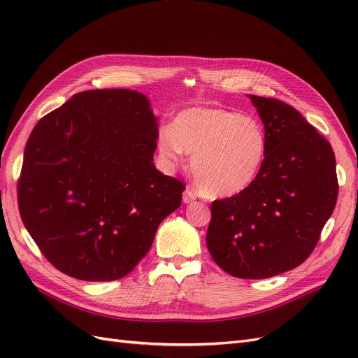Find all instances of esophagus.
Segmentation results:
<instances>
[{
	"instance_id": "34e87169",
	"label": "esophagus",
	"mask_w": 358,
	"mask_h": 358,
	"mask_svg": "<svg viewBox=\"0 0 358 358\" xmlns=\"http://www.w3.org/2000/svg\"><path fill=\"white\" fill-rule=\"evenodd\" d=\"M182 200H183V203L188 204V203H191V201L196 200V194H194V191H192L191 188H187L185 191H183V197H182Z\"/></svg>"
}]
</instances>
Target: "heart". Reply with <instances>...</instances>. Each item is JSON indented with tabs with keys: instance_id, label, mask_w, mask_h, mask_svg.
I'll return each instance as SVG.
<instances>
[{
	"instance_id": "b5f03b06",
	"label": "heart",
	"mask_w": 358,
	"mask_h": 358,
	"mask_svg": "<svg viewBox=\"0 0 358 358\" xmlns=\"http://www.w3.org/2000/svg\"><path fill=\"white\" fill-rule=\"evenodd\" d=\"M267 134L254 117L222 107H189L171 127L158 133V152L179 164L192 155L191 170L199 189L210 199L246 191L262 173L267 157Z\"/></svg>"
}]
</instances>
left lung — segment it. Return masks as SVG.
<instances>
[{"label": "left lung", "mask_w": 358, "mask_h": 358, "mask_svg": "<svg viewBox=\"0 0 358 358\" xmlns=\"http://www.w3.org/2000/svg\"><path fill=\"white\" fill-rule=\"evenodd\" d=\"M264 124L267 157L246 191L212 203L206 243L224 272L264 279L312 254L338 200L330 143L294 107L249 95Z\"/></svg>", "instance_id": "1"}]
</instances>
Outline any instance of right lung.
<instances>
[{"label": "right lung", "mask_w": 358, "mask_h": 358, "mask_svg": "<svg viewBox=\"0 0 358 358\" xmlns=\"http://www.w3.org/2000/svg\"><path fill=\"white\" fill-rule=\"evenodd\" d=\"M158 119L148 96L95 90L41 117L17 183L25 229L59 272L101 282L128 275L185 185L154 166Z\"/></svg>", "instance_id": "1"}]
</instances>
